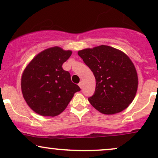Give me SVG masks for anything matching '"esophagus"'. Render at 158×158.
Returning <instances> with one entry per match:
<instances>
[{
	"label": "esophagus",
	"instance_id": "esophagus-1",
	"mask_svg": "<svg viewBox=\"0 0 158 158\" xmlns=\"http://www.w3.org/2000/svg\"><path fill=\"white\" fill-rule=\"evenodd\" d=\"M79 88H81H81H83V82H82V81H81V82L79 83Z\"/></svg>",
	"mask_w": 158,
	"mask_h": 158
}]
</instances>
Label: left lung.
Wrapping results in <instances>:
<instances>
[{
  "mask_svg": "<svg viewBox=\"0 0 158 158\" xmlns=\"http://www.w3.org/2000/svg\"><path fill=\"white\" fill-rule=\"evenodd\" d=\"M96 79V90L88 101L100 113H119L129 106L138 88L135 64L121 50L106 45L78 51Z\"/></svg>",
  "mask_w": 158,
  "mask_h": 158,
  "instance_id": "left-lung-1",
  "label": "left lung"
}]
</instances>
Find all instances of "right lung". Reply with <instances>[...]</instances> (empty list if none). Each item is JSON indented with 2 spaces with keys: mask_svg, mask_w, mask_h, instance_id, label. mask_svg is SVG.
<instances>
[{
  "mask_svg": "<svg viewBox=\"0 0 158 158\" xmlns=\"http://www.w3.org/2000/svg\"><path fill=\"white\" fill-rule=\"evenodd\" d=\"M71 50L52 47L37 54L23 70L21 91L27 104L36 114L56 117L63 112L80 88L62 69Z\"/></svg>",
  "mask_w": 158,
  "mask_h": 158,
  "instance_id": "add662e5",
  "label": "right lung"
}]
</instances>
